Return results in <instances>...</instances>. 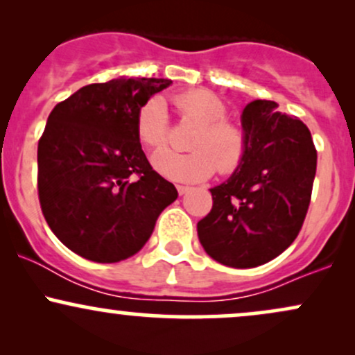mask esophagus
I'll return each mask as SVG.
<instances>
[{
  "label": "esophagus",
  "mask_w": 355,
  "mask_h": 355,
  "mask_svg": "<svg viewBox=\"0 0 355 355\" xmlns=\"http://www.w3.org/2000/svg\"><path fill=\"white\" fill-rule=\"evenodd\" d=\"M190 190V187H187V185H177V191H178V195H183V193H187V191Z\"/></svg>",
  "instance_id": "1"
}]
</instances>
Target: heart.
Listing matches in <instances>:
<instances>
[{"label":"heart","instance_id":"obj_1","mask_svg":"<svg viewBox=\"0 0 355 355\" xmlns=\"http://www.w3.org/2000/svg\"><path fill=\"white\" fill-rule=\"evenodd\" d=\"M173 105L183 120L195 125L189 153L165 150L153 155L152 164L162 177L173 182H203L217 172H237L247 155V135L239 125L227 120V107L215 93L195 88L177 93ZM170 123L165 101L153 96L138 110L137 137L150 150L164 148L168 141Z\"/></svg>","mask_w":355,"mask_h":355}]
</instances>
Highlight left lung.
Returning <instances> with one entry per match:
<instances>
[{
    "mask_svg": "<svg viewBox=\"0 0 355 355\" xmlns=\"http://www.w3.org/2000/svg\"><path fill=\"white\" fill-rule=\"evenodd\" d=\"M242 126L245 160L210 190L214 205L197 232L211 259L250 268L275 259L299 235L311 205L317 150L307 126L280 113L275 101L248 103Z\"/></svg>",
    "mask_w": 355,
    "mask_h": 355,
    "instance_id": "1",
    "label": "left lung"
}]
</instances>
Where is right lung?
Wrapping results in <instances>:
<instances>
[{"mask_svg":"<svg viewBox=\"0 0 355 355\" xmlns=\"http://www.w3.org/2000/svg\"><path fill=\"white\" fill-rule=\"evenodd\" d=\"M164 78H118L80 88L60 101L38 141V197L53 234L71 252L100 263L137 254L173 183L146 160L137 115Z\"/></svg>","mask_w":355,"mask_h":355,"instance_id":"1","label":"right lung"}]
</instances>
